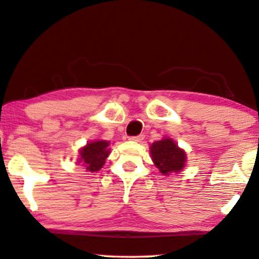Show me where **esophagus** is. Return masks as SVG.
<instances>
[{
  "mask_svg": "<svg viewBox=\"0 0 259 259\" xmlns=\"http://www.w3.org/2000/svg\"><path fill=\"white\" fill-rule=\"evenodd\" d=\"M130 141H134V142H142L144 140V135H138V136H133V137H129Z\"/></svg>",
  "mask_w": 259,
  "mask_h": 259,
  "instance_id": "1",
  "label": "esophagus"
}]
</instances>
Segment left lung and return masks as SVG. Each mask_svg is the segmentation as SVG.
<instances>
[{
	"label": "left lung",
	"mask_w": 259,
	"mask_h": 259,
	"mask_svg": "<svg viewBox=\"0 0 259 259\" xmlns=\"http://www.w3.org/2000/svg\"><path fill=\"white\" fill-rule=\"evenodd\" d=\"M150 155L155 166L165 176L172 172L178 174L184 169L187 163L185 151L169 137L154 142L150 145Z\"/></svg>",
	"instance_id": "8db88e82"
}]
</instances>
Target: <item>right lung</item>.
Returning a JSON list of instances; mask_svg holds the SVG:
<instances>
[{"mask_svg": "<svg viewBox=\"0 0 259 259\" xmlns=\"http://www.w3.org/2000/svg\"><path fill=\"white\" fill-rule=\"evenodd\" d=\"M108 141L96 140L88 142L84 147H82L78 151L77 163H82L88 172H96L104 165L105 159L110 154Z\"/></svg>", "mask_w": 259, "mask_h": 259, "instance_id": "right-lung-1", "label": "right lung"}]
</instances>
